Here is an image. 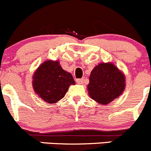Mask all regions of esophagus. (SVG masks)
<instances>
[{"label":"esophagus","mask_w":151,"mask_h":151,"mask_svg":"<svg viewBox=\"0 0 151 151\" xmlns=\"http://www.w3.org/2000/svg\"><path fill=\"white\" fill-rule=\"evenodd\" d=\"M85 78H78V79H76V82H77V84H78V85H82L83 83L85 82Z\"/></svg>","instance_id":"34e87169"}]
</instances>
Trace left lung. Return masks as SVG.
Listing matches in <instances>:
<instances>
[{
    "label": "left lung",
    "instance_id": "left-lung-1",
    "mask_svg": "<svg viewBox=\"0 0 151 151\" xmlns=\"http://www.w3.org/2000/svg\"><path fill=\"white\" fill-rule=\"evenodd\" d=\"M126 87L125 75L112 63H100L91 71L88 91L90 97L107 105L121 96Z\"/></svg>",
    "mask_w": 151,
    "mask_h": 151
}]
</instances>
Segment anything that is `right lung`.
Segmentation results:
<instances>
[{
  "label": "right lung",
  "instance_id": "1",
  "mask_svg": "<svg viewBox=\"0 0 151 151\" xmlns=\"http://www.w3.org/2000/svg\"><path fill=\"white\" fill-rule=\"evenodd\" d=\"M76 84L71 73L63 70L58 60L44 61L34 72L32 85L36 94L48 103L64 97L70 85Z\"/></svg>",
  "mask_w": 151,
  "mask_h": 151
}]
</instances>
